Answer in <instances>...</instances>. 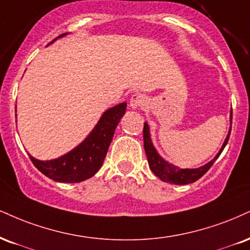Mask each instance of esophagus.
Here are the masks:
<instances>
[{
  "instance_id": "obj_1",
  "label": "esophagus",
  "mask_w": 250,
  "mask_h": 250,
  "mask_svg": "<svg viewBox=\"0 0 250 250\" xmlns=\"http://www.w3.org/2000/svg\"><path fill=\"white\" fill-rule=\"evenodd\" d=\"M146 96L143 94H141V93H135V94L131 95L129 104H130V107L133 108V109H138V108L143 107L144 104H146Z\"/></svg>"
}]
</instances>
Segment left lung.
Here are the masks:
<instances>
[{
  "mask_svg": "<svg viewBox=\"0 0 250 250\" xmlns=\"http://www.w3.org/2000/svg\"><path fill=\"white\" fill-rule=\"evenodd\" d=\"M230 122H231V113H230ZM231 128V127H230ZM230 135V129L228 131V135L225 140L224 144H222L220 151L216 154L214 158L211 162L204 165V167H198V169H180L178 167H174V165L167 163V161H164L161 156L158 155V152L156 151L154 144L151 142V138H150V131H149V125L148 123L144 122L143 127V141H144V150H146V158H148V163L150 169L154 172L159 179L163 180V182L170 183V184H176V185H185V184H191V183L197 182L198 179L205 174L207 171L209 170V167L214 164V162L218 159L219 156L222 152L225 146L229 140Z\"/></svg>",
  "mask_w": 250,
  "mask_h": 250,
  "instance_id": "obj_1",
  "label": "left lung"
}]
</instances>
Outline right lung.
Listing matches in <instances>:
<instances>
[{
	"label": "right lung",
	"mask_w": 250,
	"mask_h": 250,
	"mask_svg": "<svg viewBox=\"0 0 250 250\" xmlns=\"http://www.w3.org/2000/svg\"><path fill=\"white\" fill-rule=\"evenodd\" d=\"M65 35L67 34L60 35L58 38L64 37ZM125 109L127 104L122 102L106 110L86 140L62 157L51 161H39L29 155L30 159L42 173L56 182L80 183L91 178L104 163L114 131L121 117L125 115Z\"/></svg>",
	"instance_id": "add662e5"
}]
</instances>
